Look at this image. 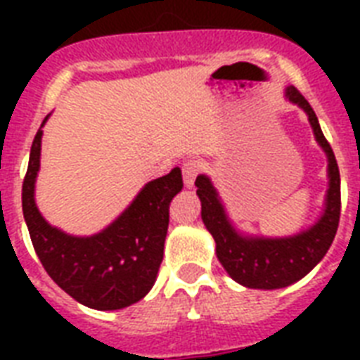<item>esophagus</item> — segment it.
Here are the masks:
<instances>
[{"label": "esophagus", "mask_w": 360, "mask_h": 360, "mask_svg": "<svg viewBox=\"0 0 360 360\" xmlns=\"http://www.w3.org/2000/svg\"><path fill=\"white\" fill-rule=\"evenodd\" d=\"M181 172H183V181H185V185L191 188L194 185V181L200 174H202V164L198 162V160H186L181 166Z\"/></svg>", "instance_id": "34e87169"}]
</instances>
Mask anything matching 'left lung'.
<instances>
[{
	"mask_svg": "<svg viewBox=\"0 0 360 360\" xmlns=\"http://www.w3.org/2000/svg\"><path fill=\"white\" fill-rule=\"evenodd\" d=\"M288 101L301 106L312 124L314 136L329 158V191L325 198V213L308 230L282 239L243 236L231 226L224 205L205 175H198V196L202 200V219L217 243V256L231 278L254 290H278L293 284L312 271L329 246L340 222V172L335 153L321 132L312 106L299 89H285Z\"/></svg>",
	"mask_w": 360,
	"mask_h": 360,
	"instance_id": "1",
	"label": "left lung"
}]
</instances>
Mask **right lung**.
<instances>
[{"mask_svg":"<svg viewBox=\"0 0 360 360\" xmlns=\"http://www.w3.org/2000/svg\"><path fill=\"white\" fill-rule=\"evenodd\" d=\"M44 117L42 124L46 123ZM42 124L22 185V211L31 243L50 278L82 304L120 310L149 293L164 256L169 202L183 188L181 169L147 183L121 217L97 236L75 237L52 228L35 205Z\"/></svg>","mask_w":360,"mask_h":360,"instance_id":"1","label":"right lung"}]
</instances>
